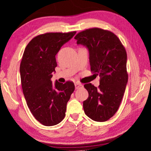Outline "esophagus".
<instances>
[{
	"label": "esophagus",
	"mask_w": 151,
	"mask_h": 151,
	"mask_svg": "<svg viewBox=\"0 0 151 151\" xmlns=\"http://www.w3.org/2000/svg\"><path fill=\"white\" fill-rule=\"evenodd\" d=\"M83 84H81V83H75V88H76V89H79V88H83Z\"/></svg>",
	"instance_id": "34e87169"
}]
</instances>
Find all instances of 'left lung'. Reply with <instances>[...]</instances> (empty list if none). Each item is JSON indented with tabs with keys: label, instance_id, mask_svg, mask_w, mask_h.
<instances>
[{
	"label": "left lung",
	"instance_id": "left-lung-1",
	"mask_svg": "<svg viewBox=\"0 0 151 151\" xmlns=\"http://www.w3.org/2000/svg\"><path fill=\"white\" fill-rule=\"evenodd\" d=\"M74 38L88 48L91 70L100 77L98 88L84 86L89 93L84 113L94 121L106 122L117 111L128 82L125 48L116 35L98 28L81 31Z\"/></svg>",
	"mask_w": 151,
	"mask_h": 151
}]
</instances>
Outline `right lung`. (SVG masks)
I'll list each match as a JSON object with an SVG mask.
<instances>
[{"label":"right lung","instance_id":"1","mask_svg":"<svg viewBox=\"0 0 151 151\" xmlns=\"http://www.w3.org/2000/svg\"><path fill=\"white\" fill-rule=\"evenodd\" d=\"M76 31L47 33L35 36L24 50L20 64L22 89L34 117L45 126L55 125L65 116L67 103L75 89L73 82L52 84L55 55Z\"/></svg>","mask_w":151,"mask_h":151}]
</instances>
